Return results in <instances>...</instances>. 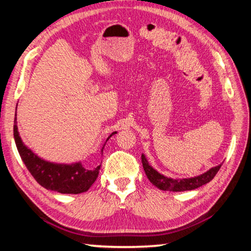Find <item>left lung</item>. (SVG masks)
I'll return each instance as SVG.
<instances>
[{
    "label": "left lung",
    "instance_id": "8db88e82",
    "mask_svg": "<svg viewBox=\"0 0 251 251\" xmlns=\"http://www.w3.org/2000/svg\"><path fill=\"white\" fill-rule=\"evenodd\" d=\"M142 163L144 171L146 173V176L152 185L161 190H169V192H186V190H193L198 187L209 182L212 178L218 173L219 168L222 167V164L218 166L210 168L209 171L201 174V175L192 177V178H182V179H173V178L161 175L156 169L152 168L144 154H142Z\"/></svg>",
    "mask_w": 251,
    "mask_h": 251
}]
</instances>
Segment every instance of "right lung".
I'll return each instance as SVG.
<instances>
[{
    "label": "right lung",
    "mask_w": 251,
    "mask_h": 251,
    "mask_svg": "<svg viewBox=\"0 0 251 251\" xmlns=\"http://www.w3.org/2000/svg\"><path fill=\"white\" fill-rule=\"evenodd\" d=\"M16 123L18 122H16L15 113L13 131L19 154L25 166L28 169V172L34 177V179L39 182L42 187L61 194H80L87 192L90 189V187L94 184L96 178L99 177L100 165L96 168H87L83 166L82 163H75L71 165L55 164L42 159L34 154L26 145H24L19 135ZM114 134H116V131L109 135L106 142ZM105 144L101 147V152H103Z\"/></svg>",
    "instance_id": "1"
}]
</instances>
